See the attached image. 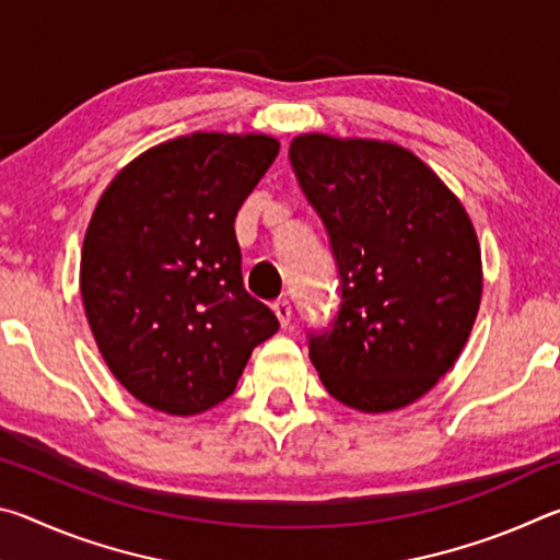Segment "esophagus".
Instances as JSON below:
<instances>
[{
	"instance_id": "esophagus-1",
	"label": "esophagus",
	"mask_w": 560,
	"mask_h": 560,
	"mask_svg": "<svg viewBox=\"0 0 560 560\" xmlns=\"http://www.w3.org/2000/svg\"><path fill=\"white\" fill-rule=\"evenodd\" d=\"M273 314H277V318H279V324L287 328L289 326V320H291V303L287 301V299H279L277 303H273Z\"/></svg>"
}]
</instances>
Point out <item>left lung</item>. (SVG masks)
Wrapping results in <instances>:
<instances>
[{"label":"left lung","instance_id":"8db88e82","mask_svg":"<svg viewBox=\"0 0 560 560\" xmlns=\"http://www.w3.org/2000/svg\"><path fill=\"white\" fill-rule=\"evenodd\" d=\"M289 160L338 269L336 316L308 334L320 383L360 412L415 402L459 358L479 311L467 212L400 145L311 132L293 138Z\"/></svg>","mask_w":560,"mask_h":560}]
</instances>
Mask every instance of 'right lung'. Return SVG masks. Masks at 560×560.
<instances>
[{"mask_svg":"<svg viewBox=\"0 0 560 560\" xmlns=\"http://www.w3.org/2000/svg\"><path fill=\"white\" fill-rule=\"evenodd\" d=\"M279 155L269 136L192 132L150 148L106 187L81 254L103 360L153 410L197 415L234 393L279 330L244 289L234 220Z\"/></svg>","mask_w":560,"mask_h":560,"instance_id":"obj_1","label":"right lung"}]
</instances>
